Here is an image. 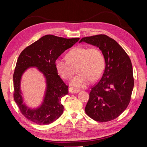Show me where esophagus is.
<instances>
[{
  "mask_svg": "<svg viewBox=\"0 0 147 147\" xmlns=\"http://www.w3.org/2000/svg\"><path fill=\"white\" fill-rule=\"evenodd\" d=\"M69 91L70 93H74V94H75V93H77L80 91V90H78V89L74 88H70L69 89Z\"/></svg>",
  "mask_w": 147,
  "mask_h": 147,
  "instance_id": "34e87169",
  "label": "esophagus"
}]
</instances>
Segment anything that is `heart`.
<instances>
[{
    "label": "heart",
    "mask_w": 147,
    "mask_h": 147,
    "mask_svg": "<svg viewBox=\"0 0 147 147\" xmlns=\"http://www.w3.org/2000/svg\"><path fill=\"white\" fill-rule=\"evenodd\" d=\"M68 59L58 57L56 67L61 76L69 80L78 71L71 84L77 88H84L91 81H97L104 73L105 66L103 53L96 47H77L67 54Z\"/></svg>",
    "instance_id": "obj_1"
}]
</instances>
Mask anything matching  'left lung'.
<instances>
[{"label":"left lung","mask_w":147,"mask_h":147,"mask_svg":"<svg viewBox=\"0 0 147 147\" xmlns=\"http://www.w3.org/2000/svg\"><path fill=\"white\" fill-rule=\"evenodd\" d=\"M99 48L105 67L99 82L91 88L85 112L91 118L107 122L117 118L129 104L134 84L132 65L126 51L114 39L104 34L83 37Z\"/></svg>","instance_id":"obj_1"}]
</instances>
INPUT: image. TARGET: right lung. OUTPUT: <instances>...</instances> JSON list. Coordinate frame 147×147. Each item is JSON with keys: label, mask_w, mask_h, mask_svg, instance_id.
Wrapping results in <instances>:
<instances>
[{"label": "right lung", "mask_w": 147, "mask_h": 147, "mask_svg": "<svg viewBox=\"0 0 147 147\" xmlns=\"http://www.w3.org/2000/svg\"><path fill=\"white\" fill-rule=\"evenodd\" d=\"M79 38H65L47 35L31 44L21 53L13 74V97L21 113L30 121L41 125L50 124L58 119L64 111L61 99L68 94V86L57 75L56 61L65 50L72 47ZM36 66L47 80V91L44 102L39 108L31 110L23 104L20 82L24 71Z\"/></svg>", "instance_id": "right-lung-1"}]
</instances>
